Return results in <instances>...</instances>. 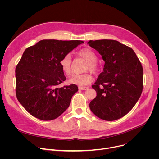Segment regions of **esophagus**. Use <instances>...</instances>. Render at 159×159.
I'll list each match as a JSON object with an SVG mask.
<instances>
[{
  "mask_svg": "<svg viewBox=\"0 0 159 159\" xmlns=\"http://www.w3.org/2000/svg\"><path fill=\"white\" fill-rule=\"evenodd\" d=\"M79 89L80 90H86L88 89V87H86V86H80L79 87Z\"/></svg>",
  "mask_w": 159,
  "mask_h": 159,
  "instance_id": "34e87169",
  "label": "esophagus"
}]
</instances>
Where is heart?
<instances>
[{
	"label": "heart",
	"mask_w": 159,
	"mask_h": 159,
	"mask_svg": "<svg viewBox=\"0 0 159 159\" xmlns=\"http://www.w3.org/2000/svg\"><path fill=\"white\" fill-rule=\"evenodd\" d=\"M79 55L84 58L87 61L86 70H89L93 73H97L98 70V66L96 62L97 60V54L90 48H84L79 52ZM60 65L63 73L68 75L71 73V55L70 53L65 55L60 61ZM93 80L91 73L73 75L68 80V84L77 86H85L89 84Z\"/></svg>",
	"instance_id": "b5f03b06"
}]
</instances>
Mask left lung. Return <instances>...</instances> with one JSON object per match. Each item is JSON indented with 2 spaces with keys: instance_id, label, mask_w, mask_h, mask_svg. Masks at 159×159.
I'll return each instance as SVG.
<instances>
[{
  "instance_id": "8db88e82",
  "label": "left lung",
  "mask_w": 159,
  "mask_h": 159,
  "mask_svg": "<svg viewBox=\"0 0 159 159\" xmlns=\"http://www.w3.org/2000/svg\"><path fill=\"white\" fill-rule=\"evenodd\" d=\"M102 56L103 71L92 85L97 96L89 108L97 117L113 121L134 107L143 88V68L133 50L114 40H89Z\"/></svg>"
}]
</instances>
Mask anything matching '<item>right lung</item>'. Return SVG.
Wrapping results in <instances>:
<instances>
[{
    "instance_id": "obj_1",
    "label": "right lung",
    "mask_w": 159,
    "mask_h": 159,
    "mask_svg": "<svg viewBox=\"0 0 159 159\" xmlns=\"http://www.w3.org/2000/svg\"><path fill=\"white\" fill-rule=\"evenodd\" d=\"M82 43L81 40H43L25 50L15 69L16 95L31 115L52 120L68 109L78 87H59L66 79L60 61Z\"/></svg>"
}]
</instances>
